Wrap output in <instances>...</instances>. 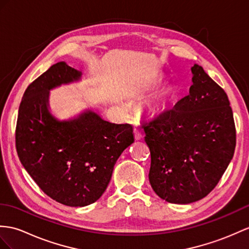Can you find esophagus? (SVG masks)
I'll return each mask as SVG.
<instances>
[{
  "label": "esophagus",
  "instance_id": "34e87169",
  "mask_svg": "<svg viewBox=\"0 0 249 249\" xmlns=\"http://www.w3.org/2000/svg\"><path fill=\"white\" fill-rule=\"evenodd\" d=\"M134 138L136 141H141L142 138V131L139 128H134Z\"/></svg>",
  "mask_w": 249,
  "mask_h": 249
}]
</instances>
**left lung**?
Returning a JSON list of instances; mask_svg holds the SVG:
<instances>
[{"label": "left lung", "instance_id": "obj_1", "mask_svg": "<svg viewBox=\"0 0 249 249\" xmlns=\"http://www.w3.org/2000/svg\"><path fill=\"white\" fill-rule=\"evenodd\" d=\"M189 94L142 124L149 180L160 198L190 204L208 196L232 160L235 125L227 94L202 66L191 68Z\"/></svg>", "mask_w": 249, "mask_h": 249}]
</instances>
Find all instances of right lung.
Instances as JSON below:
<instances>
[{
	"instance_id": "obj_1",
	"label": "right lung",
	"mask_w": 249,
	"mask_h": 249,
	"mask_svg": "<svg viewBox=\"0 0 249 249\" xmlns=\"http://www.w3.org/2000/svg\"><path fill=\"white\" fill-rule=\"evenodd\" d=\"M80 77L65 62L52 65L26 89L16 128L18 156L27 173L46 196L71 207L104 195L118 157L134 142L131 124L108 123L93 111L63 121L53 116L50 89Z\"/></svg>"
}]
</instances>
